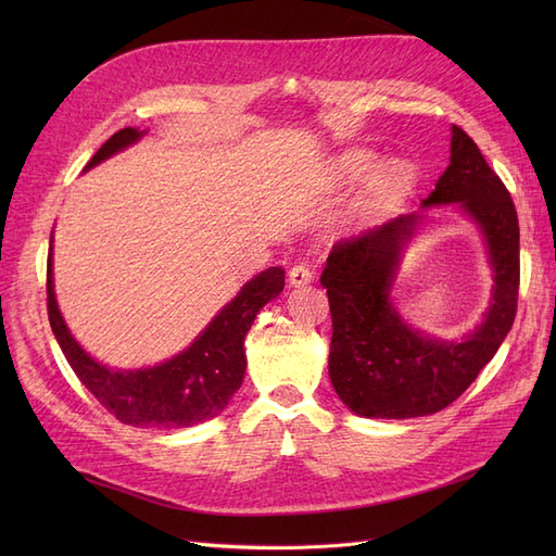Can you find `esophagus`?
Listing matches in <instances>:
<instances>
[{
  "mask_svg": "<svg viewBox=\"0 0 556 556\" xmlns=\"http://www.w3.org/2000/svg\"><path fill=\"white\" fill-rule=\"evenodd\" d=\"M311 280H313V271L308 266L296 264L290 268V282L294 285V288H304V285H308Z\"/></svg>",
  "mask_w": 556,
  "mask_h": 556,
  "instance_id": "34e87169",
  "label": "esophagus"
}]
</instances>
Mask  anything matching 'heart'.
Wrapping results in <instances>:
<instances>
[{
    "label": "heart",
    "mask_w": 556,
    "mask_h": 556,
    "mask_svg": "<svg viewBox=\"0 0 556 556\" xmlns=\"http://www.w3.org/2000/svg\"><path fill=\"white\" fill-rule=\"evenodd\" d=\"M376 166V157L371 153H364V150H355V153H348L341 157V172L348 178H362ZM408 180V169L403 164H390L378 172L374 180V194L378 199L390 197L399 188H403Z\"/></svg>",
    "instance_id": "heart-1"
}]
</instances>
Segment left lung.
<instances>
[{
  "mask_svg": "<svg viewBox=\"0 0 556 556\" xmlns=\"http://www.w3.org/2000/svg\"><path fill=\"white\" fill-rule=\"evenodd\" d=\"M459 204L480 225L494 266V296L482 325L464 341H435L399 317L390 290L401 250L422 215H399L339 241L327 257L329 378L345 406L364 417L406 419L447 408L478 378L517 313L519 223L506 185L468 134L454 125L450 166L422 206Z\"/></svg>",
  "mask_w": 556,
  "mask_h": 556,
  "instance_id": "left-lung-1",
  "label": "left lung"
}]
</instances>
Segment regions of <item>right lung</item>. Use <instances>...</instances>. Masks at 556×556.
<instances>
[{
  "instance_id": "add662e5",
  "label": "right lung",
  "mask_w": 556,
  "mask_h": 556,
  "mask_svg": "<svg viewBox=\"0 0 556 556\" xmlns=\"http://www.w3.org/2000/svg\"><path fill=\"white\" fill-rule=\"evenodd\" d=\"M143 131L125 127L97 150L86 169L139 141ZM53 255V248H50ZM48 255V319L66 362L92 396L123 425L180 429L220 415L243 382L245 333L255 315L285 288V271L271 266L245 282L241 292L217 313L197 341L174 359L139 371H117L94 362L66 329L53 290V262Z\"/></svg>"
}]
</instances>
